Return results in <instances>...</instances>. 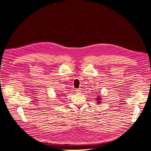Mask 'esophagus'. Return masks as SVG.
I'll return each mask as SVG.
<instances>
[{"label":"esophagus","instance_id":"obj_1","mask_svg":"<svg viewBox=\"0 0 151 151\" xmlns=\"http://www.w3.org/2000/svg\"><path fill=\"white\" fill-rule=\"evenodd\" d=\"M81 91V90L80 89H76V92L77 93H79Z\"/></svg>","mask_w":151,"mask_h":151}]
</instances>
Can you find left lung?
<instances>
[{
    "instance_id": "8db88e82",
    "label": "left lung",
    "mask_w": 151,
    "mask_h": 151,
    "mask_svg": "<svg viewBox=\"0 0 151 151\" xmlns=\"http://www.w3.org/2000/svg\"><path fill=\"white\" fill-rule=\"evenodd\" d=\"M101 97H102L101 95H100V94H99L98 96H97V98H96V103H97V104H99L101 103V102H102V98Z\"/></svg>"
}]
</instances>
